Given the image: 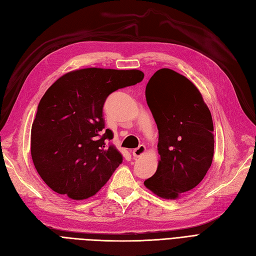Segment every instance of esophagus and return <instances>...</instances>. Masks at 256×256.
Masks as SVG:
<instances>
[{
  "label": "esophagus",
  "mask_w": 256,
  "mask_h": 256,
  "mask_svg": "<svg viewBox=\"0 0 256 256\" xmlns=\"http://www.w3.org/2000/svg\"><path fill=\"white\" fill-rule=\"evenodd\" d=\"M145 152H146L145 145H140L138 147L135 148V149L133 150L132 154H133V156H135V158H138V156H140L142 154H145Z\"/></svg>",
  "instance_id": "obj_1"
}]
</instances>
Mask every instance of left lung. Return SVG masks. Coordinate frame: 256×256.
I'll use <instances>...</instances> for the list:
<instances>
[{
	"label": "left lung",
	"mask_w": 256,
	"mask_h": 256,
	"mask_svg": "<svg viewBox=\"0 0 256 256\" xmlns=\"http://www.w3.org/2000/svg\"><path fill=\"white\" fill-rule=\"evenodd\" d=\"M146 100L159 130L160 160L144 185L161 198L178 199L198 185L212 164V116L196 85L172 69L150 78Z\"/></svg>",
	"instance_id": "left-lung-1"
}]
</instances>
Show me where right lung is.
I'll list each match as a JSON object with an SVG mask.
<instances>
[{
    "mask_svg": "<svg viewBox=\"0 0 256 256\" xmlns=\"http://www.w3.org/2000/svg\"><path fill=\"white\" fill-rule=\"evenodd\" d=\"M140 70L85 68L45 92L31 128V156L50 189L74 200L94 196L122 163L108 140L102 107L112 92L142 81Z\"/></svg>",
    "mask_w": 256,
    "mask_h": 256,
    "instance_id": "1",
    "label": "right lung"
}]
</instances>
